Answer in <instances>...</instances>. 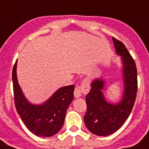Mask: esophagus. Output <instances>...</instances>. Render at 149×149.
I'll return each mask as SVG.
<instances>
[{"mask_svg":"<svg viewBox=\"0 0 149 149\" xmlns=\"http://www.w3.org/2000/svg\"><path fill=\"white\" fill-rule=\"evenodd\" d=\"M90 90L89 85L86 81H83L79 85H77L74 89V96L76 97L82 96V94H87Z\"/></svg>","mask_w":149,"mask_h":149,"instance_id":"esophagus-1","label":"esophagus"}]
</instances>
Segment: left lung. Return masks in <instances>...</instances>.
<instances>
[{
	"label": "left lung",
	"mask_w": 149,
	"mask_h": 149,
	"mask_svg": "<svg viewBox=\"0 0 149 149\" xmlns=\"http://www.w3.org/2000/svg\"><path fill=\"white\" fill-rule=\"evenodd\" d=\"M112 40L116 52L121 55L124 64L125 90L122 100L116 105L106 101L102 93L103 82L100 79L91 83L90 92L85 97V125L92 134L102 136L113 134L122 126L134 107L138 89L137 70L134 58L125 44L115 37Z\"/></svg>",
	"instance_id": "left-lung-1"
}]
</instances>
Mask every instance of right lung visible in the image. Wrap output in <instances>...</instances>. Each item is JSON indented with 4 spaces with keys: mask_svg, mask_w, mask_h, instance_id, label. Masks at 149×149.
<instances>
[{
    "mask_svg": "<svg viewBox=\"0 0 149 149\" xmlns=\"http://www.w3.org/2000/svg\"><path fill=\"white\" fill-rule=\"evenodd\" d=\"M16 62L12 73L16 111L27 128L33 134L43 137L55 135L64 125L67 109L73 100L74 85H68L58 89L42 105H32L24 98L18 84Z\"/></svg>",
    "mask_w": 149,
    "mask_h": 149,
    "instance_id": "obj_1",
    "label": "right lung"
}]
</instances>
